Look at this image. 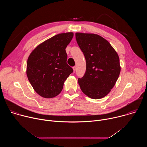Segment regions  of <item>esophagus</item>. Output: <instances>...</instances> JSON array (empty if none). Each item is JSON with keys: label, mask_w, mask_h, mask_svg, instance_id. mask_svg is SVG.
Instances as JSON below:
<instances>
[{"label": "esophagus", "mask_w": 147, "mask_h": 147, "mask_svg": "<svg viewBox=\"0 0 147 147\" xmlns=\"http://www.w3.org/2000/svg\"><path fill=\"white\" fill-rule=\"evenodd\" d=\"M73 71H75L76 70V66H74V67H73Z\"/></svg>", "instance_id": "1"}]
</instances>
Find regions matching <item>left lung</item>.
Here are the masks:
<instances>
[{"label": "left lung", "mask_w": 147, "mask_h": 147, "mask_svg": "<svg viewBox=\"0 0 147 147\" xmlns=\"http://www.w3.org/2000/svg\"><path fill=\"white\" fill-rule=\"evenodd\" d=\"M76 38L86 60V71L78 80L82 92L98 99L115 86L121 67L119 56L109 42L99 35L76 32Z\"/></svg>", "instance_id": "left-lung-1"}]
</instances>
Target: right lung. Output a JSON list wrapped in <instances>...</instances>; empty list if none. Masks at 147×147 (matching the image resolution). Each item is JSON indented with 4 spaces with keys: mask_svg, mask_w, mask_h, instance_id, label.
<instances>
[{
    "mask_svg": "<svg viewBox=\"0 0 147 147\" xmlns=\"http://www.w3.org/2000/svg\"><path fill=\"white\" fill-rule=\"evenodd\" d=\"M73 35L72 32L57 34L38 45L30 53L27 76L40 96L51 98L59 95L65 80L73 73V69L66 62L65 49Z\"/></svg>",
    "mask_w": 147,
    "mask_h": 147,
    "instance_id": "obj_1",
    "label": "right lung"
}]
</instances>
